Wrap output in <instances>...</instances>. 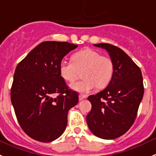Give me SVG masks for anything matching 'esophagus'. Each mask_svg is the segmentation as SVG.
Masks as SVG:
<instances>
[{"mask_svg": "<svg viewBox=\"0 0 156 156\" xmlns=\"http://www.w3.org/2000/svg\"><path fill=\"white\" fill-rule=\"evenodd\" d=\"M78 97H79V101H82V100H84V99H86V95L79 94V96H78Z\"/></svg>", "mask_w": 156, "mask_h": 156, "instance_id": "34e87169", "label": "esophagus"}]
</instances>
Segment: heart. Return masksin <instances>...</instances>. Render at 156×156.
Instances as JSON below:
<instances>
[{
    "instance_id": "obj_1",
    "label": "heart",
    "mask_w": 156,
    "mask_h": 156,
    "mask_svg": "<svg viewBox=\"0 0 156 156\" xmlns=\"http://www.w3.org/2000/svg\"><path fill=\"white\" fill-rule=\"evenodd\" d=\"M70 61L62 60L59 64V75L65 82L73 83L80 77L83 79L70 85L71 89L81 93H87L96 86L106 87L114 74L112 59L91 48L80 50L71 55Z\"/></svg>"
}]
</instances>
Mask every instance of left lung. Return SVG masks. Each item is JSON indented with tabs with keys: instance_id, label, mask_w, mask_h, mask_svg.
Wrapping results in <instances>:
<instances>
[{
	"instance_id": "8db88e82",
	"label": "left lung",
	"mask_w": 156,
	"mask_h": 156,
	"mask_svg": "<svg viewBox=\"0 0 156 156\" xmlns=\"http://www.w3.org/2000/svg\"><path fill=\"white\" fill-rule=\"evenodd\" d=\"M94 46L109 53L114 74L106 89L88 97L92 108L86 121L95 136L112 140L126 133L134 122L143 98V77L140 67L121 48L106 43Z\"/></svg>"
}]
</instances>
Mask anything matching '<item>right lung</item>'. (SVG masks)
Masks as SVG:
<instances>
[{
    "instance_id": "right-lung-1",
    "label": "right lung",
    "mask_w": 156,
    "mask_h": 156,
    "mask_svg": "<svg viewBox=\"0 0 156 156\" xmlns=\"http://www.w3.org/2000/svg\"><path fill=\"white\" fill-rule=\"evenodd\" d=\"M77 47L44 41L16 67L11 101L21 128L34 140L51 142L61 136L68 111L78 104V94L68 89L59 73L63 58Z\"/></svg>"
}]
</instances>
